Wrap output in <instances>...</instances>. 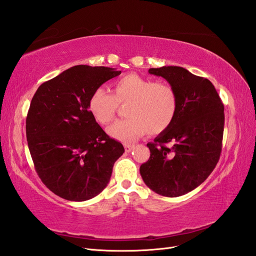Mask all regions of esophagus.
I'll list each match as a JSON object with an SVG mask.
<instances>
[{
    "mask_svg": "<svg viewBox=\"0 0 256 256\" xmlns=\"http://www.w3.org/2000/svg\"><path fill=\"white\" fill-rule=\"evenodd\" d=\"M124 146H125V150H126L127 152H130L131 150H132L134 148V145H132V144H125Z\"/></svg>",
    "mask_w": 256,
    "mask_h": 256,
    "instance_id": "1",
    "label": "esophagus"
}]
</instances>
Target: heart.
<instances>
[{
    "instance_id": "b5f03b06",
    "label": "heart",
    "mask_w": 256,
    "mask_h": 256,
    "mask_svg": "<svg viewBox=\"0 0 256 256\" xmlns=\"http://www.w3.org/2000/svg\"><path fill=\"white\" fill-rule=\"evenodd\" d=\"M129 104L128 118L114 122L108 134L122 142L134 141L148 131L157 134L168 129L177 112V95L171 85L154 82L136 74H129L114 83L113 94L104 88H97L88 102L90 112L99 124H109L118 104Z\"/></svg>"
}]
</instances>
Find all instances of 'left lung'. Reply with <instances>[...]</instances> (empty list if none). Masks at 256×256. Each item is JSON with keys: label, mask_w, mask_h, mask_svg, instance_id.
<instances>
[{"label": "left lung", "mask_w": 256, "mask_h": 256, "mask_svg": "<svg viewBox=\"0 0 256 256\" xmlns=\"http://www.w3.org/2000/svg\"><path fill=\"white\" fill-rule=\"evenodd\" d=\"M148 72L168 82L178 106L170 127L147 144L150 157L141 166L140 173L154 192L180 196L198 187L218 164L224 106L210 81L186 68L164 66L150 68Z\"/></svg>", "instance_id": "obj_1"}]
</instances>
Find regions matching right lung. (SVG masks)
Instances as JSON below:
<instances>
[{
    "label": "right lung",
    "instance_id": "obj_1",
    "mask_svg": "<svg viewBox=\"0 0 256 256\" xmlns=\"http://www.w3.org/2000/svg\"><path fill=\"white\" fill-rule=\"evenodd\" d=\"M120 72L78 65L37 88L26 116V140L38 176L54 194L83 202L109 184L125 150L98 125L88 102L94 90Z\"/></svg>",
    "mask_w": 256,
    "mask_h": 256
}]
</instances>
